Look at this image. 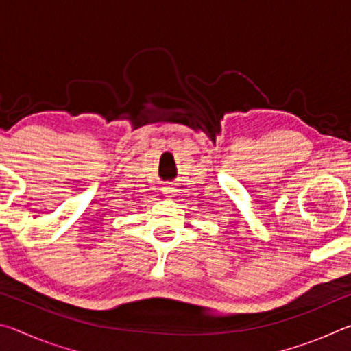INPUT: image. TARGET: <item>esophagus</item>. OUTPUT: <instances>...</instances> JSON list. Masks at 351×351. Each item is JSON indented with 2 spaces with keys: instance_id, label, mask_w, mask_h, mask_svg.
Listing matches in <instances>:
<instances>
[{
  "instance_id": "34e87169",
  "label": "esophagus",
  "mask_w": 351,
  "mask_h": 351,
  "mask_svg": "<svg viewBox=\"0 0 351 351\" xmlns=\"http://www.w3.org/2000/svg\"><path fill=\"white\" fill-rule=\"evenodd\" d=\"M162 192H164L165 197H173V195L176 193V189L173 186H165L162 189Z\"/></svg>"
}]
</instances>
